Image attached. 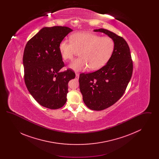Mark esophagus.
<instances>
[{
	"instance_id": "34e87169",
	"label": "esophagus",
	"mask_w": 159,
	"mask_h": 159,
	"mask_svg": "<svg viewBox=\"0 0 159 159\" xmlns=\"http://www.w3.org/2000/svg\"><path fill=\"white\" fill-rule=\"evenodd\" d=\"M79 74H77V73H76V79L77 80H78L79 79Z\"/></svg>"
}]
</instances>
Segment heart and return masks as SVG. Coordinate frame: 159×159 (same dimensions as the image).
I'll return each instance as SVG.
<instances>
[{
  "instance_id": "obj_1",
  "label": "heart",
  "mask_w": 159,
  "mask_h": 159,
  "mask_svg": "<svg viewBox=\"0 0 159 159\" xmlns=\"http://www.w3.org/2000/svg\"><path fill=\"white\" fill-rule=\"evenodd\" d=\"M115 48L112 38L101 37L98 34L79 32L70 36V41L63 40L59 45L62 58L66 61L73 59L77 51H80V58L73 61L69 68L76 72L102 68L110 60Z\"/></svg>"
}]
</instances>
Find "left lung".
<instances>
[{
	"mask_svg": "<svg viewBox=\"0 0 159 159\" xmlns=\"http://www.w3.org/2000/svg\"><path fill=\"white\" fill-rule=\"evenodd\" d=\"M93 31L106 34L115 43L113 53L106 66L79 77L84 103L92 110L100 111L113 105L122 97L132 77L133 63L129 47L123 38L104 29Z\"/></svg>",
	"mask_w": 159,
	"mask_h": 159,
	"instance_id": "1",
	"label": "left lung"
}]
</instances>
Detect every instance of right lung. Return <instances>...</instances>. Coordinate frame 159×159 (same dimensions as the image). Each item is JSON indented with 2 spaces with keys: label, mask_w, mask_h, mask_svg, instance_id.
<instances>
[{
  "label": "right lung",
  "mask_w": 159,
  "mask_h": 159,
  "mask_svg": "<svg viewBox=\"0 0 159 159\" xmlns=\"http://www.w3.org/2000/svg\"><path fill=\"white\" fill-rule=\"evenodd\" d=\"M73 30L67 27H43L27 43L23 55L24 81L39 104L58 109L67 101L68 82L75 78L70 70L60 72L64 66L59 45Z\"/></svg>",
  "instance_id": "1"
}]
</instances>
